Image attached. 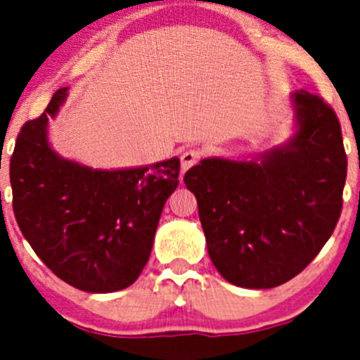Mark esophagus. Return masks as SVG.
<instances>
[{
	"label": "esophagus",
	"mask_w": 360,
	"mask_h": 360,
	"mask_svg": "<svg viewBox=\"0 0 360 360\" xmlns=\"http://www.w3.org/2000/svg\"><path fill=\"white\" fill-rule=\"evenodd\" d=\"M202 158V151L197 150V148H188L181 153V169L183 172H186L188 169H191L193 165H197Z\"/></svg>",
	"instance_id": "1"
}]
</instances>
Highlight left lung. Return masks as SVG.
<instances>
[{"mask_svg": "<svg viewBox=\"0 0 360 360\" xmlns=\"http://www.w3.org/2000/svg\"><path fill=\"white\" fill-rule=\"evenodd\" d=\"M297 132L252 162L202 160L184 174L214 266L231 284L270 289L311 263L335 231L347 179L341 125L322 97L292 96Z\"/></svg>", "mask_w": 360, "mask_h": 360, "instance_id": "1", "label": "left lung"}]
</instances>
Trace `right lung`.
I'll return each instance as SVG.
<instances>
[{
    "mask_svg": "<svg viewBox=\"0 0 360 360\" xmlns=\"http://www.w3.org/2000/svg\"><path fill=\"white\" fill-rule=\"evenodd\" d=\"M22 125L10 158L13 214L39 259L69 285L112 292L137 281L150 259L160 214L179 181V158L127 170H92L60 158L46 122L66 99Z\"/></svg>",
    "mask_w": 360,
    "mask_h": 360,
    "instance_id": "obj_1",
    "label": "right lung"
}]
</instances>
